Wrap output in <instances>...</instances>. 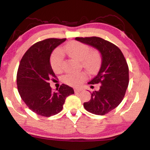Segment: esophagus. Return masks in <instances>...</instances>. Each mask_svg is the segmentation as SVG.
I'll use <instances>...</instances> for the list:
<instances>
[{
  "mask_svg": "<svg viewBox=\"0 0 150 150\" xmlns=\"http://www.w3.org/2000/svg\"><path fill=\"white\" fill-rule=\"evenodd\" d=\"M74 91H75V93H80L81 91H82V88H75Z\"/></svg>",
  "mask_w": 150,
  "mask_h": 150,
  "instance_id": "1",
  "label": "esophagus"
}]
</instances>
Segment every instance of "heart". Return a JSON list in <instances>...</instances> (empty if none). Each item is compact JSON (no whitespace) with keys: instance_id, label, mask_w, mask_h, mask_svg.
I'll list each match as a JSON object with an SVG mask.
<instances>
[{"instance_id":"heart-1","label":"heart","mask_w":150,"mask_h":150,"mask_svg":"<svg viewBox=\"0 0 150 150\" xmlns=\"http://www.w3.org/2000/svg\"><path fill=\"white\" fill-rule=\"evenodd\" d=\"M70 57L81 61L82 65L88 70L95 69L100 62L99 53L96 51H90L87 45L79 42H71L65 45L62 50L57 49L53 53L50 58V64L55 73H59L63 69L64 63V54ZM87 76L83 72L69 73L62 78L63 82L71 86H77L84 81Z\"/></svg>"}]
</instances>
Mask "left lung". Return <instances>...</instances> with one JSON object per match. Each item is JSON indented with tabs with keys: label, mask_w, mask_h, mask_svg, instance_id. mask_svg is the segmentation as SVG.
<instances>
[{
	"label": "left lung",
	"mask_w": 150,
	"mask_h": 150,
	"mask_svg": "<svg viewBox=\"0 0 150 150\" xmlns=\"http://www.w3.org/2000/svg\"><path fill=\"white\" fill-rule=\"evenodd\" d=\"M77 41L95 47L101 55L100 69L88 84H100L91 93V100L83 106L88 112L104 115L117 107L125 95L129 83V69L121 50L98 37L75 38Z\"/></svg>",
	"instance_id": "1"
}]
</instances>
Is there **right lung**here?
<instances>
[{
    "label": "right lung",
    "instance_id": "obj_1",
    "mask_svg": "<svg viewBox=\"0 0 150 150\" xmlns=\"http://www.w3.org/2000/svg\"><path fill=\"white\" fill-rule=\"evenodd\" d=\"M66 40L50 38L35 43L25 53L17 72L18 91L30 110L45 117L62 111L65 98L74 94L72 87L62 84L53 91L48 83L55 77L50 64L52 53Z\"/></svg>",
    "mask_w": 150,
    "mask_h": 150
}]
</instances>
